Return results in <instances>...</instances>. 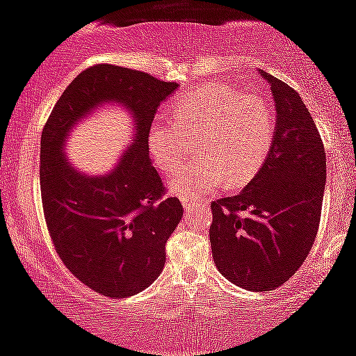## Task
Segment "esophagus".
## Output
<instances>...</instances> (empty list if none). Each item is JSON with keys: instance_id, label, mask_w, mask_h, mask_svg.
<instances>
[{"instance_id": "34e87169", "label": "esophagus", "mask_w": 356, "mask_h": 356, "mask_svg": "<svg viewBox=\"0 0 356 356\" xmlns=\"http://www.w3.org/2000/svg\"><path fill=\"white\" fill-rule=\"evenodd\" d=\"M182 206H184L186 211H191V209L197 208L199 202H196V201H182Z\"/></svg>"}]
</instances>
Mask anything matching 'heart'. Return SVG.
<instances>
[{"label":"heart","mask_w":356,"mask_h":356,"mask_svg":"<svg viewBox=\"0 0 356 356\" xmlns=\"http://www.w3.org/2000/svg\"><path fill=\"white\" fill-rule=\"evenodd\" d=\"M172 120L157 118L147 136L148 154L160 172L169 174L187 152V139L201 134L197 154L170 177L175 196L193 201L247 186L257 177L275 138V116L265 97L235 86L206 84L175 99Z\"/></svg>","instance_id":"heart-1"}]
</instances>
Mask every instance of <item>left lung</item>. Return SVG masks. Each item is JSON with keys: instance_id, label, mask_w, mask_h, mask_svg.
<instances>
[{"instance_id": "8db88e82", "label": "left lung", "mask_w": 356, "mask_h": 356, "mask_svg": "<svg viewBox=\"0 0 356 356\" xmlns=\"http://www.w3.org/2000/svg\"><path fill=\"white\" fill-rule=\"evenodd\" d=\"M260 76L275 101V138L253 181L211 204V248L222 277L247 291H272L309 255L321 218L326 154L306 104L286 83Z\"/></svg>"}]
</instances>
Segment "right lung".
Listing matches in <instances>:
<instances>
[{
	"instance_id": "obj_1",
	"label": "right lung",
	"mask_w": 356,
	"mask_h": 356,
	"mask_svg": "<svg viewBox=\"0 0 356 356\" xmlns=\"http://www.w3.org/2000/svg\"><path fill=\"white\" fill-rule=\"evenodd\" d=\"M175 89L140 70L92 65L62 92L42 131L40 189L50 238L65 267L108 298L135 296L157 279L182 218L179 199L163 197L147 147L157 108ZM104 104L131 113L134 138L111 170L89 176L65 157V140Z\"/></svg>"
}]
</instances>
